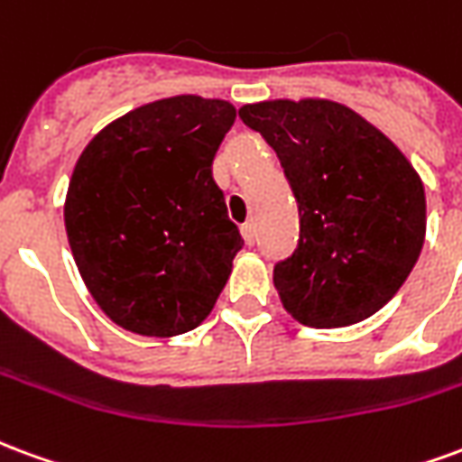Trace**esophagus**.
Segmentation results:
<instances>
[{
    "label": "esophagus",
    "instance_id": "esophagus-1",
    "mask_svg": "<svg viewBox=\"0 0 462 462\" xmlns=\"http://www.w3.org/2000/svg\"><path fill=\"white\" fill-rule=\"evenodd\" d=\"M241 236H244V241L248 245L255 244V224L254 221H245L244 226H241Z\"/></svg>",
    "mask_w": 462,
    "mask_h": 462
}]
</instances>
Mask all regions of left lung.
Masks as SVG:
<instances>
[{
  "label": "left lung",
  "mask_w": 462,
  "mask_h": 462,
  "mask_svg": "<svg viewBox=\"0 0 462 462\" xmlns=\"http://www.w3.org/2000/svg\"><path fill=\"white\" fill-rule=\"evenodd\" d=\"M238 117L275 150L298 199V248L273 268L282 308L318 329L372 318L423 248L419 171L382 130L335 100H263Z\"/></svg>",
  "instance_id": "1"
}]
</instances>
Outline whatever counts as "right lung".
<instances>
[{"label": "right lung", "mask_w": 462, "mask_h": 462, "mask_svg": "<svg viewBox=\"0 0 462 462\" xmlns=\"http://www.w3.org/2000/svg\"><path fill=\"white\" fill-rule=\"evenodd\" d=\"M236 120L226 100L174 96L103 127L76 162L66 234L107 318L144 337L199 328L244 248L211 164Z\"/></svg>", "instance_id": "right-lung-1"}]
</instances>
